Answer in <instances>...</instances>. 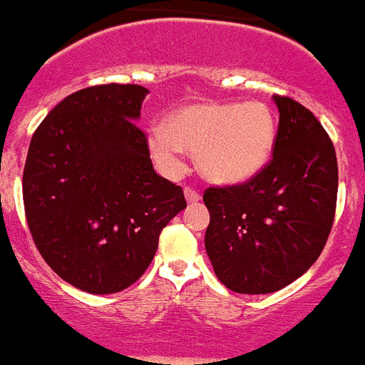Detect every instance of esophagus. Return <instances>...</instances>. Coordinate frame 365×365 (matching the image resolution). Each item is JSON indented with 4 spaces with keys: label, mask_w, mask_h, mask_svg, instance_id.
<instances>
[{
    "label": "esophagus",
    "mask_w": 365,
    "mask_h": 365,
    "mask_svg": "<svg viewBox=\"0 0 365 365\" xmlns=\"http://www.w3.org/2000/svg\"><path fill=\"white\" fill-rule=\"evenodd\" d=\"M185 198H187V202L189 204H195V202H198V200H200V192L198 191H195V189L192 187H185Z\"/></svg>",
    "instance_id": "1"
}]
</instances>
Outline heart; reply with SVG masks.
Returning <instances> with one entry per match:
<instances>
[{
    "label": "heart",
    "instance_id": "obj_1",
    "mask_svg": "<svg viewBox=\"0 0 365 365\" xmlns=\"http://www.w3.org/2000/svg\"><path fill=\"white\" fill-rule=\"evenodd\" d=\"M275 121L262 103H197L180 108L168 125L153 127L150 150L168 170L182 167V148L197 155L204 176L217 183H238L268 163Z\"/></svg>",
    "mask_w": 365,
    "mask_h": 365
}]
</instances>
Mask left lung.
<instances>
[{"label": "left lung", "instance_id": "1", "mask_svg": "<svg viewBox=\"0 0 365 365\" xmlns=\"http://www.w3.org/2000/svg\"><path fill=\"white\" fill-rule=\"evenodd\" d=\"M272 159L234 185H212L206 251L215 275L240 294H268L304 275L322 253L337 202V159L313 112L287 96Z\"/></svg>", "mask_w": 365, "mask_h": 365}]
</instances>
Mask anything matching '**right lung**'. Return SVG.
Instances as JSON below:
<instances>
[{"label": "right lung", "instance_id": "obj_1", "mask_svg": "<svg viewBox=\"0 0 365 365\" xmlns=\"http://www.w3.org/2000/svg\"><path fill=\"white\" fill-rule=\"evenodd\" d=\"M148 90L101 84L75 91L29 142L22 195L44 262L73 287L112 294L152 262L159 234L187 202L155 174L136 125Z\"/></svg>", "mask_w": 365, "mask_h": 365}]
</instances>
